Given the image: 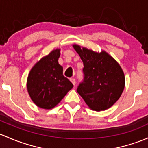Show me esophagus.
Instances as JSON below:
<instances>
[{"mask_svg": "<svg viewBox=\"0 0 148 148\" xmlns=\"http://www.w3.org/2000/svg\"><path fill=\"white\" fill-rule=\"evenodd\" d=\"M70 81H71V83H72L73 84H74V86H75V84H76L75 79H74V78H71V79H70Z\"/></svg>", "mask_w": 148, "mask_h": 148, "instance_id": "obj_1", "label": "esophagus"}]
</instances>
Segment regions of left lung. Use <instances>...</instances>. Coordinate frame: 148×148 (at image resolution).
<instances>
[{
  "label": "left lung",
  "mask_w": 148,
  "mask_h": 148,
  "mask_svg": "<svg viewBox=\"0 0 148 148\" xmlns=\"http://www.w3.org/2000/svg\"><path fill=\"white\" fill-rule=\"evenodd\" d=\"M84 64V79L77 92L91 109L96 111L108 109L122 94L125 77L117 62L106 52L99 54L74 45Z\"/></svg>",
  "instance_id": "left-lung-1"
}]
</instances>
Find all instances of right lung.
Wrapping results in <instances>:
<instances>
[{"label":"right lung","instance_id":"right-lung-1","mask_svg":"<svg viewBox=\"0 0 148 148\" xmlns=\"http://www.w3.org/2000/svg\"><path fill=\"white\" fill-rule=\"evenodd\" d=\"M60 49L52 51L31 69L27 78V91L38 107L50 109L57 105L73 84L63 75V68L58 63Z\"/></svg>","mask_w":148,"mask_h":148}]
</instances>
